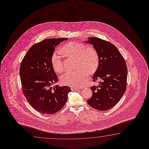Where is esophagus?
Listing matches in <instances>:
<instances>
[{"label":"esophagus","instance_id":"34e87169","mask_svg":"<svg viewBox=\"0 0 149 149\" xmlns=\"http://www.w3.org/2000/svg\"><path fill=\"white\" fill-rule=\"evenodd\" d=\"M79 89L77 88H74V87H72L71 88V90L72 91H78Z\"/></svg>","mask_w":149,"mask_h":149}]
</instances>
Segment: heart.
Here are the masks:
<instances>
[{"mask_svg": "<svg viewBox=\"0 0 149 149\" xmlns=\"http://www.w3.org/2000/svg\"><path fill=\"white\" fill-rule=\"evenodd\" d=\"M62 52L68 56L76 58L77 69L67 71L61 76V84L72 87H81L88 80V73L94 74L98 69L100 58L97 51L82 42H70L64 46ZM51 63L55 71L63 72L64 67L60 52L55 51L53 53Z\"/></svg>", "mask_w": 149, "mask_h": 149, "instance_id": "1", "label": "heart"}]
</instances>
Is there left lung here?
<instances>
[{
    "mask_svg": "<svg viewBox=\"0 0 149 149\" xmlns=\"http://www.w3.org/2000/svg\"><path fill=\"white\" fill-rule=\"evenodd\" d=\"M88 39L86 42L97 50L100 63L93 77V81L98 82V85L91 87L93 95L87 102L96 110L106 111L117 104L126 90L127 68L114 45L100 38Z\"/></svg>",
    "mask_w": 149,
    "mask_h": 149,
    "instance_id": "1",
    "label": "left lung"
}]
</instances>
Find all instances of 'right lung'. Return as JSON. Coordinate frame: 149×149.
<instances>
[{
    "mask_svg": "<svg viewBox=\"0 0 149 149\" xmlns=\"http://www.w3.org/2000/svg\"><path fill=\"white\" fill-rule=\"evenodd\" d=\"M68 38H50L30 48L23 58L19 74L23 95L32 108L40 113L53 114L65 104L69 86L52 84L58 81L51 63L55 47Z\"/></svg>",
    "mask_w": 149,
    "mask_h": 149,
    "instance_id": "1",
    "label": "right lung"
}]
</instances>
